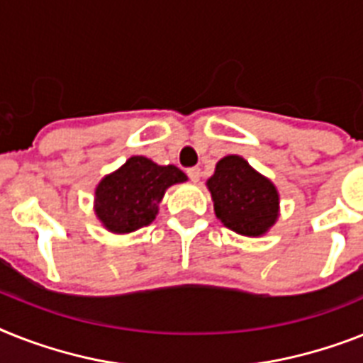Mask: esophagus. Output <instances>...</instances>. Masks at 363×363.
<instances>
[{
  "instance_id": "34e87169",
  "label": "esophagus",
  "mask_w": 363,
  "mask_h": 363,
  "mask_svg": "<svg viewBox=\"0 0 363 363\" xmlns=\"http://www.w3.org/2000/svg\"><path fill=\"white\" fill-rule=\"evenodd\" d=\"M200 174H202V172H200L199 167H193V169H187V176H189V178H191V182H199Z\"/></svg>"
}]
</instances>
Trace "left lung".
<instances>
[{"mask_svg": "<svg viewBox=\"0 0 363 363\" xmlns=\"http://www.w3.org/2000/svg\"><path fill=\"white\" fill-rule=\"evenodd\" d=\"M217 218L239 235L257 238L277 223L280 199L271 179L239 155H226L208 179Z\"/></svg>", "mask_w": 363, "mask_h": 363, "instance_id": "8db88e82", "label": "left lung"}]
</instances>
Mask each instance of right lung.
<instances>
[{
  "label": "right lung",
  "instance_id": "add662e5",
  "mask_svg": "<svg viewBox=\"0 0 363 363\" xmlns=\"http://www.w3.org/2000/svg\"><path fill=\"white\" fill-rule=\"evenodd\" d=\"M185 179L187 176L174 164L161 167L148 157L133 155L98 184L96 217L113 233L135 232L154 220L164 191Z\"/></svg>",
  "mask_w": 363,
  "mask_h": 363
}]
</instances>
